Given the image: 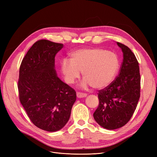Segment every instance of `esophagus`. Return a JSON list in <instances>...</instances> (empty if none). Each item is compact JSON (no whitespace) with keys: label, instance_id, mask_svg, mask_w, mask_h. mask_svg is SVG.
<instances>
[{"label":"esophagus","instance_id":"34e87169","mask_svg":"<svg viewBox=\"0 0 157 157\" xmlns=\"http://www.w3.org/2000/svg\"><path fill=\"white\" fill-rule=\"evenodd\" d=\"M87 96V94L86 93H83V92H77V96L78 98H84Z\"/></svg>","mask_w":157,"mask_h":157}]
</instances>
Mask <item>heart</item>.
Returning <instances> with one entry per match:
<instances>
[{"label": "heart", "instance_id": "1", "mask_svg": "<svg viewBox=\"0 0 157 157\" xmlns=\"http://www.w3.org/2000/svg\"><path fill=\"white\" fill-rule=\"evenodd\" d=\"M70 59H63L60 62L65 82L69 84L75 83L82 72V88L107 87L115 78L120 65L115 52L101 48L77 50L71 54Z\"/></svg>", "mask_w": 157, "mask_h": 157}]
</instances>
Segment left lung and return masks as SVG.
Masks as SVG:
<instances>
[{
	"label": "left lung",
	"mask_w": 157,
	"mask_h": 157,
	"mask_svg": "<svg viewBox=\"0 0 157 157\" xmlns=\"http://www.w3.org/2000/svg\"><path fill=\"white\" fill-rule=\"evenodd\" d=\"M117 43L123 52L119 73L109 86L99 90V105L93 114L95 121L108 130H115L127 124L140 97L138 61L128 46Z\"/></svg>",
	"instance_id": "obj_1"
}]
</instances>
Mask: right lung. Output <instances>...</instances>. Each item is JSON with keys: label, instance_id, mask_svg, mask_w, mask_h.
<instances>
[{"label": "right lung", "instance_id": "add662e5", "mask_svg": "<svg viewBox=\"0 0 157 157\" xmlns=\"http://www.w3.org/2000/svg\"><path fill=\"white\" fill-rule=\"evenodd\" d=\"M63 44L48 40L34 43L20 67L17 88L21 105L36 127L61 129L69 119L77 99L75 90L57 77L55 56Z\"/></svg>", "mask_w": 157, "mask_h": 157}]
</instances>
